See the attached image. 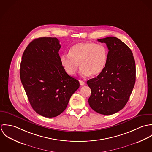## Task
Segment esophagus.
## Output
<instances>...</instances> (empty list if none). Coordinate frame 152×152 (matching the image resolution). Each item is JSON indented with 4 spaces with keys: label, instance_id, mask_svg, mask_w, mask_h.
<instances>
[{
    "label": "esophagus",
    "instance_id": "obj_1",
    "mask_svg": "<svg viewBox=\"0 0 152 152\" xmlns=\"http://www.w3.org/2000/svg\"><path fill=\"white\" fill-rule=\"evenodd\" d=\"M79 82H80V85H81V86H84V85L85 84V83H84V81H81V80H80V81H79Z\"/></svg>",
    "mask_w": 152,
    "mask_h": 152
}]
</instances>
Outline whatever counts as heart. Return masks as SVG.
I'll return each instance as SVG.
<instances>
[{
  "label": "heart",
  "mask_w": 152,
  "mask_h": 152,
  "mask_svg": "<svg viewBox=\"0 0 152 152\" xmlns=\"http://www.w3.org/2000/svg\"><path fill=\"white\" fill-rule=\"evenodd\" d=\"M108 57V50L104 44L80 42L70 48L69 54L61 56L60 63L68 75H74L80 64L81 67L80 73L82 77H87L90 74L96 76L104 69Z\"/></svg>",
  "instance_id": "obj_1"
}]
</instances>
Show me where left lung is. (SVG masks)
Instances as JSON below:
<instances>
[{"label": "left lung", "mask_w": 152, "mask_h": 152, "mask_svg": "<svg viewBox=\"0 0 152 152\" xmlns=\"http://www.w3.org/2000/svg\"><path fill=\"white\" fill-rule=\"evenodd\" d=\"M107 44V65L96 78L87 81L91 89L88 99L95 112L110 115L124 108L128 102L136 81V66L129 47L115 37L98 40Z\"/></svg>", "instance_id": "1"}]
</instances>
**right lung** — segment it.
Here are the masks:
<instances>
[{
  "label": "right lung",
  "mask_w": 152,
  "mask_h": 152,
  "mask_svg": "<svg viewBox=\"0 0 152 152\" xmlns=\"http://www.w3.org/2000/svg\"><path fill=\"white\" fill-rule=\"evenodd\" d=\"M60 48L57 38L40 37L30 42L22 56V85L31 107L46 118L60 115L80 87L61 65Z\"/></svg>",
  "instance_id": "1"
}]
</instances>
